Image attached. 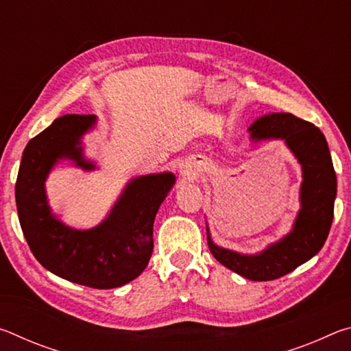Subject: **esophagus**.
<instances>
[{
    "label": "esophagus",
    "mask_w": 351,
    "mask_h": 351,
    "mask_svg": "<svg viewBox=\"0 0 351 351\" xmlns=\"http://www.w3.org/2000/svg\"><path fill=\"white\" fill-rule=\"evenodd\" d=\"M199 171V165L195 161H182L180 164V173L184 178H193Z\"/></svg>",
    "instance_id": "obj_1"
}]
</instances>
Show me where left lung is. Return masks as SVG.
Segmentation results:
<instances>
[{"instance_id": "left-lung-1", "label": "left lung", "mask_w": 351, "mask_h": 351, "mask_svg": "<svg viewBox=\"0 0 351 351\" xmlns=\"http://www.w3.org/2000/svg\"><path fill=\"white\" fill-rule=\"evenodd\" d=\"M249 132L254 141H285L297 158L304 178L300 210L293 230L260 254L245 255L217 246L210 239L209 228H206L207 245L213 257L226 268L249 280L268 282L287 276L322 249L335 215L337 182L325 136L311 122L291 112H271L257 119Z\"/></svg>"}]
</instances>
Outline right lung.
I'll list each match as a JSON object with an SVG mask.
<instances>
[{
    "instance_id": "obj_1",
    "label": "right lung",
    "mask_w": 351,
    "mask_h": 351,
    "mask_svg": "<svg viewBox=\"0 0 351 351\" xmlns=\"http://www.w3.org/2000/svg\"><path fill=\"white\" fill-rule=\"evenodd\" d=\"M94 114H64L27 142L15 184L16 210L29 247L41 266L73 283L96 289L122 287L147 268L153 252V223L175 184L170 171L127 184L110 215L93 229L62 223L47 204L45 182L60 159L94 170L83 158L82 136Z\"/></svg>"
}]
</instances>
